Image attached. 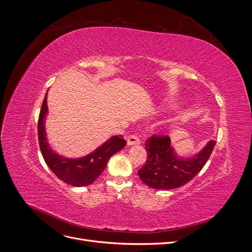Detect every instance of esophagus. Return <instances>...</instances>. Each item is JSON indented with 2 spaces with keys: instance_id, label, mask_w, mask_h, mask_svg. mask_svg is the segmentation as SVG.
Instances as JSON below:
<instances>
[{
  "instance_id": "obj_1",
  "label": "esophagus",
  "mask_w": 252,
  "mask_h": 252,
  "mask_svg": "<svg viewBox=\"0 0 252 252\" xmlns=\"http://www.w3.org/2000/svg\"><path fill=\"white\" fill-rule=\"evenodd\" d=\"M141 143L140 139L135 135H129L127 138V145L128 146H132V145H139Z\"/></svg>"
}]
</instances>
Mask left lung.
Returning a JSON list of instances; mask_svg holds the SVG:
<instances>
[{
	"mask_svg": "<svg viewBox=\"0 0 252 252\" xmlns=\"http://www.w3.org/2000/svg\"><path fill=\"white\" fill-rule=\"evenodd\" d=\"M215 145L216 141L210 140L196 154L182 157L171 146L170 138L152 136L145 144L147 161L138 171L139 177L147 186L155 189L179 188L191 181L202 170Z\"/></svg>",
	"mask_w": 252,
	"mask_h": 252,
	"instance_id": "1",
	"label": "left lung"
}]
</instances>
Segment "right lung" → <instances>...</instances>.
<instances>
[{"instance_id":"add662e5","label":"right lung","mask_w":252,"mask_h":252,"mask_svg":"<svg viewBox=\"0 0 252 252\" xmlns=\"http://www.w3.org/2000/svg\"><path fill=\"white\" fill-rule=\"evenodd\" d=\"M47 93L42 104L39 124H37L40 148L45 162L50 170L66 184L73 187H83L93 184L106 168L109 158L126 146V141L122 139V135H112L86 156L68 158L59 155L50 146L46 126H45L48 114Z\"/></svg>"}]
</instances>
